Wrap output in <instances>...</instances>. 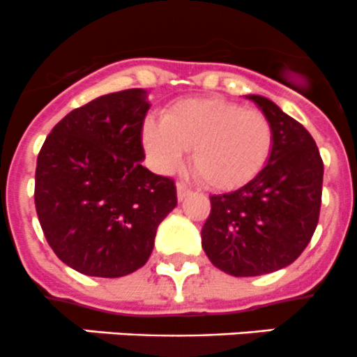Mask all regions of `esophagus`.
<instances>
[{"label":"esophagus","instance_id":"esophagus-1","mask_svg":"<svg viewBox=\"0 0 357 357\" xmlns=\"http://www.w3.org/2000/svg\"><path fill=\"white\" fill-rule=\"evenodd\" d=\"M176 190H178V200H185L186 197L192 195V190L186 185H183V183H178V185H176Z\"/></svg>","mask_w":357,"mask_h":357}]
</instances>
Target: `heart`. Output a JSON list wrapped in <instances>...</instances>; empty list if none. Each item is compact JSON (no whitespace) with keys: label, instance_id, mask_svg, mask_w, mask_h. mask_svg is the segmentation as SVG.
Returning a JSON list of instances; mask_svg holds the SVG:
<instances>
[{"label":"heart","instance_id":"heart-1","mask_svg":"<svg viewBox=\"0 0 357 357\" xmlns=\"http://www.w3.org/2000/svg\"><path fill=\"white\" fill-rule=\"evenodd\" d=\"M143 145L158 171L172 172L192 149L197 174L215 190H236L261 174L275 146L268 115L225 98H186L143 124Z\"/></svg>","mask_w":357,"mask_h":357}]
</instances>
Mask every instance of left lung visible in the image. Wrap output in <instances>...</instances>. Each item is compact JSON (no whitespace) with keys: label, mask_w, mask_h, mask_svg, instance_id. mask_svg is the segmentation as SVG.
I'll return each instance as SVG.
<instances>
[{"label":"left lung","mask_w":357,"mask_h":357,"mask_svg":"<svg viewBox=\"0 0 357 357\" xmlns=\"http://www.w3.org/2000/svg\"><path fill=\"white\" fill-rule=\"evenodd\" d=\"M275 129V146L257 178L211 197L202 247L231 276H259L291 264L311 242L321 207L323 160L307 129L271 100L247 95Z\"/></svg>","instance_id":"left-lung-1"}]
</instances>
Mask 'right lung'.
Masks as SVG:
<instances>
[{"instance_id": "add662e5", "label": "right lung", "mask_w": 357, "mask_h": 357, "mask_svg": "<svg viewBox=\"0 0 357 357\" xmlns=\"http://www.w3.org/2000/svg\"><path fill=\"white\" fill-rule=\"evenodd\" d=\"M145 89L110 93L67 114L45 139L34 202L56 257L88 276L119 278L149 261L176 186L143 167Z\"/></svg>"}]
</instances>
